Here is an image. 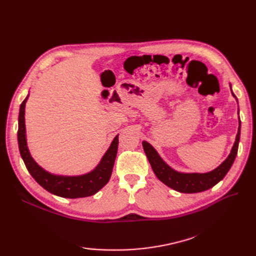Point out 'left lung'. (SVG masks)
Instances as JSON below:
<instances>
[{
	"instance_id": "left-lung-1",
	"label": "left lung",
	"mask_w": 256,
	"mask_h": 256,
	"mask_svg": "<svg viewBox=\"0 0 256 256\" xmlns=\"http://www.w3.org/2000/svg\"><path fill=\"white\" fill-rule=\"evenodd\" d=\"M230 88L232 95H233L234 98L237 100L233 90H232L230 84ZM238 115H239V109H238ZM238 120H239V126H238L236 138L228 158L224 160L218 168H216L214 170H212V171L207 172V173L178 172L173 168L170 166L166 162L160 157L158 152L154 150L148 142L143 141L142 145H143L144 152L146 154L147 159L150 161L154 175L158 177V180L160 182L166 184L168 187L182 193H198V192L206 191L208 189L212 188L214 184H216L220 180H222L224 176L226 175V173L230 171V166H233L234 160L237 156L238 144L240 140V125H242L240 118Z\"/></svg>"
}]
</instances>
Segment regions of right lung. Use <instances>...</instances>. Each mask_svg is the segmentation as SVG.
Listing matches in <instances>:
<instances>
[{"label": "right lung", "mask_w": 256, "mask_h": 256, "mask_svg": "<svg viewBox=\"0 0 256 256\" xmlns=\"http://www.w3.org/2000/svg\"><path fill=\"white\" fill-rule=\"evenodd\" d=\"M28 95L20 106L18 118V145L21 158L24 162L28 173L44 189L54 196L66 198H78L94 196L110 180L114 162L118 148V134L116 136L109 148L104 152L97 166L90 172L82 175H58L46 171L30 154L26 130V104Z\"/></svg>", "instance_id": "add662e5"}]
</instances>
